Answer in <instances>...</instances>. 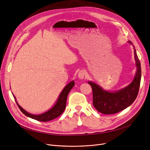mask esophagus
Here are the masks:
<instances>
[{
    "label": "esophagus",
    "mask_w": 150,
    "mask_h": 150,
    "mask_svg": "<svg viewBox=\"0 0 150 150\" xmlns=\"http://www.w3.org/2000/svg\"><path fill=\"white\" fill-rule=\"evenodd\" d=\"M84 75H85V72H84L83 70H80V72H78V78H79V79H80V80L84 79Z\"/></svg>",
    "instance_id": "1"
}]
</instances>
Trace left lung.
Here are the masks:
<instances>
[{
	"instance_id": "left-lung-1",
	"label": "left lung",
	"mask_w": 150,
	"mask_h": 150,
	"mask_svg": "<svg viewBox=\"0 0 150 150\" xmlns=\"http://www.w3.org/2000/svg\"><path fill=\"white\" fill-rule=\"evenodd\" d=\"M128 43L133 46L136 66V74L130 84L121 89L110 91L105 90L95 82H88L92 89L93 106L102 114H112L119 112L129 106L137 96L141 80L140 62L134 45L130 41Z\"/></svg>"
}]
</instances>
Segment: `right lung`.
Wrapping results in <instances>:
<instances>
[{
	"mask_svg": "<svg viewBox=\"0 0 150 150\" xmlns=\"http://www.w3.org/2000/svg\"><path fill=\"white\" fill-rule=\"evenodd\" d=\"M75 85L74 80L71 81L69 83H67V85H66L65 87L59 93V95L55 102L54 104L53 105V106L49 109L48 111H45L44 113L40 114H33L28 112L24 109H23L18 103L16 100V98L13 95L14 98L16 102V103L19 108L21 112L25 115L26 116L40 122H47L50 121L52 120H53L56 119L58 117H59L63 112H64V109L66 108V101L67 96L70 91V90L73 88V87Z\"/></svg>",
	"mask_w": 150,
	"mask_h": 150,
	"instance_id": "obj_1",
	"label": "right lung"
}]
</instances>
